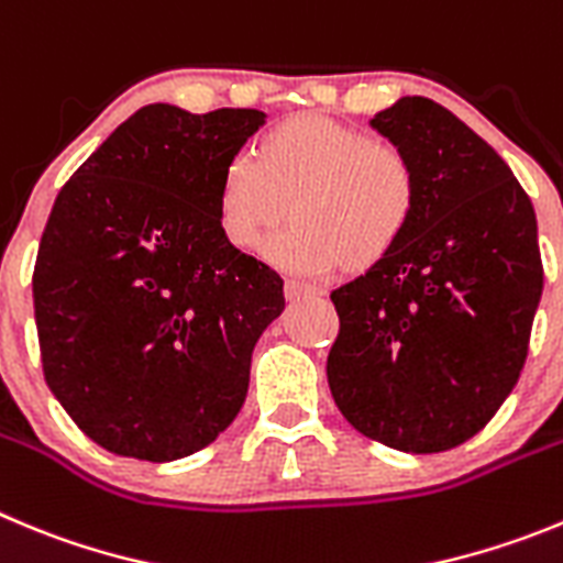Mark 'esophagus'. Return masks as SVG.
I'll return each instance as SVG.
<instances>
[{
    "label": "esophagus",
    "mask_w": 563,
    "mask_h": 563,
    "mask_svg": "<svg viewBox=\"0 0 563 563\" xmlns=\"http://www.w3.org/2000/svg\"><path fill=\"white\" fill-rule=\"evenodd\" d=\"M285 292H287V298H290V301H296V298L321 296V287L307 285V282H298V278H287V282H285Z\"/></svg>",
    "instance_id": "esophagus-1"
}]
</instances>
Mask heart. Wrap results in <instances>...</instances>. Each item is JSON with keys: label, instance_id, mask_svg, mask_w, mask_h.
<instances>
[{"label": "heart", "instance_id": "heart-1", "mask_svg": "<svg viewBox=\"0 0 563 563\" xmlns=\"http://www.w3.org/2000/svg\"><path fill=\"white\" fill-rule=\"evenodd\" d=\"M419 178L401 147L327 117L285 122L262 156L236 153L220 178V225L236 247L260 245L287 206L296 223L265 245L267 260L307 276L390 251L416 209Z\"/></svg>", "mask_w": 563, "mask_h": 563}]
</instances>
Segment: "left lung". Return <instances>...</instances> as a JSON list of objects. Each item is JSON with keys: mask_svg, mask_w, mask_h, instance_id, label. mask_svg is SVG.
<instances>
[{"mask_svg": "<svg viewBox=\"0 0 563 563\" xmlns=\"http://www.w3.org/2000/svg\"><path fill=\"white\" fill-rule=\"evenodd\" d=\"M371 128L407 153L419 195L390 251L332 292L327 376L354 430L430 455L477 435L522 374L544 287L536 211L438 102L401 97Z\"/></svg>", "mask_w": 563, "mask_h": 563, "instance_id": "8db88e82", "label": "left lung"}]
</instances>
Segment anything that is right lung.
<instances>
[{"instance_id":"add662e5","label":"right lung","mask_w":563,"mask_h":563,"mask_svg":"<svg viewBox=\"0 0 563 563\" xmlns=\"http://www.w3.org/2000/svg\"><path fill=\"white\" fill-rule=\"evenodd\" d=\"M256 108L156 102L122 122L55 198L33 271L44 379L102 450L167 463L236 419L285 282L220 225V178Z\"/></svg>"}]
</instances>
